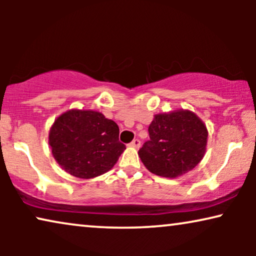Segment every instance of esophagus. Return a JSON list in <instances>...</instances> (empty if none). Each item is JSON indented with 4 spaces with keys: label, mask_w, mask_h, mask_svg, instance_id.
Segmentation results:
<instances>
[{
    "label": "esophagus",
    "mask_w": 256,
    "mask_h": 256,
    "mask_svg": "<svg viewBox=\"0 0 256 256\" xmlns=\"http://www.w3.org/2000/svg\"><path fill=\"white\" fill-rule=\"evenodd\" d=\"M140 146H141V141L138 138L132 140V142L130 143V146H132V148H140Z\"/></svg>",
    "instance_id": "obj_1"
}]
</instances>
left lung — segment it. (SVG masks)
<instances>
[{"label": "left lung", "mask_w": 256, "mask_h": 256, "mask_svg": "<svg viewBox=\"0 0 256 256\" xmlns=\"http://www.w3.org/2000/svg\"><path fill=\"white\" fill-rule=\"evenodd\" d=\"M148 132L150 140L138 150V156L157 176H182L197 166L205 155L208 132L194 112L156 114Z\"/></svg>", "instance_id": "8db88e82"}]
</instances>
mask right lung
<instances>
[{"label":"right lung","mask_w":256,"mask_h":256,"mask_svg":"<svg viewBox=\"0 0 256 256\" xmlns=\"http://www.w3.org/2000/svg\"><path fill=\"white\" fill-rule=\"evenodd\" d=\"M118 132V124L102 113L70 110L54 120L48 144L66 172L90 180L110 171L124 152Z\"/></svg>","instance_id":"obj_1"}]
</instances>
